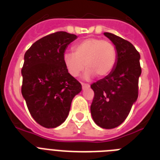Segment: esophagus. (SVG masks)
I'll return each instance as SVG.
<instances>
[{
  "label": "esophagus",
  "instance_id": "34e87169",
  "mask_svg": "<svg viewBox=\"0 0 160 160\" xmlns=\"http://www.w3.org/2000/svg\"><path fill=\"white\" fill-rule=\"evenodd\" d=\"M81 85H82L83 90H85V89H87V88L90 87V85H88V84H84V83H81Z\"/></svg>",
  "mask_w": 160,
  "mask_h": 160
}]
</instances>
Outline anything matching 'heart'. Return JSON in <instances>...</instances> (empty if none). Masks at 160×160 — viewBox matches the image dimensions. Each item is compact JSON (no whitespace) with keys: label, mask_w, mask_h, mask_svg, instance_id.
Returning a JSON list of instances; mask_svg holds the SVG:
<instances>
[{"label":"heart","mask_w":160,"mask_h":160,"mask_svg":"<svg viewBox=\"0 0 160 160\" xmlns=\"http://www.w3.org/2000/svg\"><path fill=\"white\" fill-rule=\"evenodd\" d=\"M74 52H65L63 62L67 72L76 77L86 68L83 78L89 80L97 75L102 78L112 72L117 62V51L108 41L99 38H87L74 46Z\"/></svg>","instance_id":"b5f03b06"}]
</instances>
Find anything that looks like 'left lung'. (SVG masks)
<instances>
[{"instance_id":"1","label":"left lung","mask_w":160,"mask_h":160,"mask_svg":"<svg viewBox=\"0 0 160 160\" xmlns=\"http://www.w3.org/2000/svg\"><path fill=\"white\" fill-rule=\"evenodd\" d=\"M104 35L115 46L117 62L110 74L90 86L95 93L90 112L98 126L114 129L125 120L136 102L140 55L129 41L109 32Z\"/></svg>"}]
</instances>
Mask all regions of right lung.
I'll list each match as a JSON object with an SVG mask.
<instances>
[{
	"label": "right lung",
	"mask_w": 160,
	"mask_h": 160,
	"mask_svg": "<svg viewBox=\"0 0 160 160\" xmlns=\"http://www.w3.org/2000/svg\"><path fill=\"white\" fill-rule=\"evenodd\" d=\"M77 36L58 31L36 41L24 55L21 94L30 114L45 128H55L68 117L72 100L82 90L67 72L63 55Z\"/></svg>",
	"instance_id": "right-lung-1"
}]
</instances>
